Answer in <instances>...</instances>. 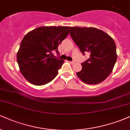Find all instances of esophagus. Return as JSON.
<instances>
[{
  "label": "esophagus",
  "mask_w": 130,
  "mask_h": 130,
  "mask_svg": "<svg viewBox=\"0 0 130 130\" xmlns=\"http://www.w3.org/2000/svg\"><path fill=\"white\" fill-rule=\"evenodd\" d=\"M69 63H70L71 64H74L75 63V62H74V61H71V62H69Z\"/></svg>",
  "instance_id": "esophagus-1"
}]
</instances>
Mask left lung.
I'll list each match as a JSON object with an SVG mask.
<instances>
[{
	"label": "left lung",
	"mask_w": 130,
	"mask_h": 130,
	"mask_svg": "<svg viewBox=\"0 0 130 130\" xmlns=\"http://www.w3.org/2000/svg\"><path fill=\"white\" fill-rule=\"evenodd\" d=\"M70 36L81 53H89L90 57L81 63L77 76L84 83L96 84L111 74L117 60L116 46L112 38L94 27H70Z\"/></svg>",
	"instance_id": "obj_1"
}]
</instances>
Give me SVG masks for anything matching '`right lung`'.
I'll return each instance as SVG.
<instances>
[{
    "label": "right lung",
    "mask_w": 130,
    "mask_h": 130,
    "mask_svg": "<svg viewBox=\"0 0 130 130\" xmlns=\"http://www.w3.org/2000/svg\"><path fill=\"white\" fill-rule=\"evenodd\" d=\"M70 27L43 26L25 35L17 53L19 70L29 83L43 86L50 83L58 74L64 60L53 58L59 54L58 46L68 36Z\"/></svg>",
    "instance_id": "add662e5"
}]
</instances>
